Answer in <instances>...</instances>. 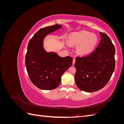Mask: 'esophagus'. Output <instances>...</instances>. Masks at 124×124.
<instances>
[{
  "mask_svg": "<svg viewBox=\"0 0 124 124\" xmlns=\"http://www.w3.org/2000/svg\"><path fill=\"white\" fill-rule=\"evenodd\" d=\"M75 62H76V59H75V58H73V62H72V64H73V65H74V63H75Z\"/></svg>",
  "mask_w": 124,
  "mask_h": 124,
  "instance_id": "34e87169",
  "label": "esophagus"
}]
</instances>
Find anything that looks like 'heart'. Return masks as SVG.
Returning <instances> with one entry per match:
<instances>
[{
  "label": "heart",
  "mask_w": 124,
  "mask_h": 124,
  "mask_svg": "<svg viewBox=\"0 0 124 124\" xmlns=\"http://www.w3.org/2000/svg\"><path fill=\"white\" fill-rule=\"evenodd\" d=\"M69 42L71 45H77V52L82 55H87L92 52L98 43L97 37L85 31L71 33Z\"/></svg>",
  "instance_id": "obj_1"
}]
</instances>
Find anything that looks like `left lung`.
<instances>
[{"label": "left lung", "mask_w": 124, "mask_h": 124, "mask_svg": "<svg viewBox=\"0 0 124 124\" xmlns=\"http://www.w3.org/2000/svg\"><path fill=\"white\" fill-rule=\"evenodd\" d=\"M100 42L94 52L84 57H77L75 81L78 87L86 92L102 88L113 74L115 65V47L106 33L100 32Z\"/></svg>", "instance_id": "left-lung-1"}]
</instances>
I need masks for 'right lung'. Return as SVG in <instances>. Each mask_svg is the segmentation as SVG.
<instances>
[{"label": "right lung", "instance_id": "add662e5", "mask_svg": "<svg viewBox=\"0 0 124 124\" xmlns=\"http://www.w3.org/2000/svg\"><path fill=\"white\" fill-rule=\"evenodd\" d=\"M62 27V25L56 24L41 28L28 43L25 58L26 69L30 80L40 89L57 88L62 75L72 65V57H62L55 52H46L43 47L45 37Z\"/></svg>", "mask_w": 124, "mask_h": 124}]
</instances>
